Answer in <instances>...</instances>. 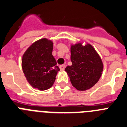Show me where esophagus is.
Returning <instances> with one entry per match:
<instances>
[{
	"instance_id": "1",
	"label": "esophagus",
	"mask_w": 127,
	"mask_h": 127,
	"mask_svg": "<svg viewBox=\"0 0 127 127\" xmlns=\"http://www.w3.org/2000/svg\"><path fill=\"white\" fill-rule=\"evenodd\" d=\"M65 67L66 66L65 65H61L59 66V68H60V71H64V69H65Z\"/></svg>"
}]
</instances>
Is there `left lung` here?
I'll list each match as a JSON object with an SVG mask.
<instances>
[{"mask_svg": "<svg viewBox=\"0 0 127 127\" xmlns=\"http://www.w3.org/2000/svg\"><path fill=\"white\" fill-rule=\"evenodd\" d=\"M72 64L65 68L71 83L76 89H89L100 80L104 70V64L99 54L92 45L81 42L70 46Z\"/></svg>", "mask_w": 127, "mask_h": 127, "instance_id": "1", "label": "left lung"}]
</instances>
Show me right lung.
<instances>
[{
  "label": "right lung",
  "instance_id": "obj_1",
  "mask_svg": "<svg viewBox=\"0 0 127 127\" xmlns=\"http://www.w3.org/2000/svg\"><path fill=\"white\" fill-rule=\"evenodd\" d=\"M53 42L46 38L34 42L22 56L21 67L27 81L40 91L47 90L53 85L59 70L52 55Z\"/></svg>",
  "mask_w": 127,
  "mask_h": 127
}]
</instances>
